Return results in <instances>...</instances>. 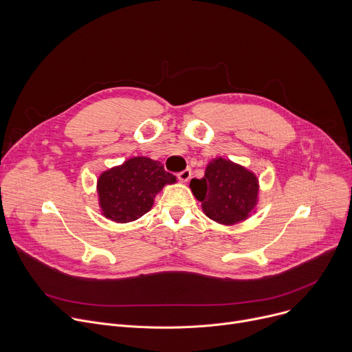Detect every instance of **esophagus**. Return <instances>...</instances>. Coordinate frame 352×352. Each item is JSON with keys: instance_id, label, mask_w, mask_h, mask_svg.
<instances>
[{"instance_id": "obj_1", "label": "esophagus", "mask_w": 352, "mask_h": 352, "mask_svg": "<svg viewBox=\"0 0 352 352\" xmlns=\"http://www.w3.org/2000/svg\"><path fill=\"white\" fill-rule=\"evenodd\" d=\"M190 175H192V171H190L189 168H185L184 171L178 173V178H179V181H182V182H186V181H189Z\"/></svg>"}]
</instances>
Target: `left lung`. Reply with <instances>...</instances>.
<instances>
[{
  "label": "left lung",
  "mask_w": 352,
  "mask_h": 352,
  "mask_svg": "<svg viewBox=\"0 0 352 352\" xmlns=\"http://www.w3.org/2000/svg\"><path fill=\"white\" fill-rule=\"evenodd\" d=\"M195 197L202 202L205 214L224 226L249 217L258 204V178L245 167L217 157L212 160L205 177L189 184Z\"/></svg>",
  "instance_id": "obj_1"
}]
</instances>
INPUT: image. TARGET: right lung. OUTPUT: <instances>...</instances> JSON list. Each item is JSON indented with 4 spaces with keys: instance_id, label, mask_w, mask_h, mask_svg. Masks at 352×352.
I'll return each instance as SVG.
<instances>
[{
    "instance_id": "obj_1",
    "label": "right lung",
    "mask_w": 352,
    "mask_h": 352,
    "mask_svg": "<svg viewBox=\"0 0 352 352\" xmlns=\"http://www.w3.org/2000/svg\"><path fill=\"white\" fill-rule=\"evenodd\" d=\"M177 182L160 162L132 157L98 177L97 192L103 214L117 223H129L153 206L155 196L167 184Z\"/></svg>"
}]
</instances>
